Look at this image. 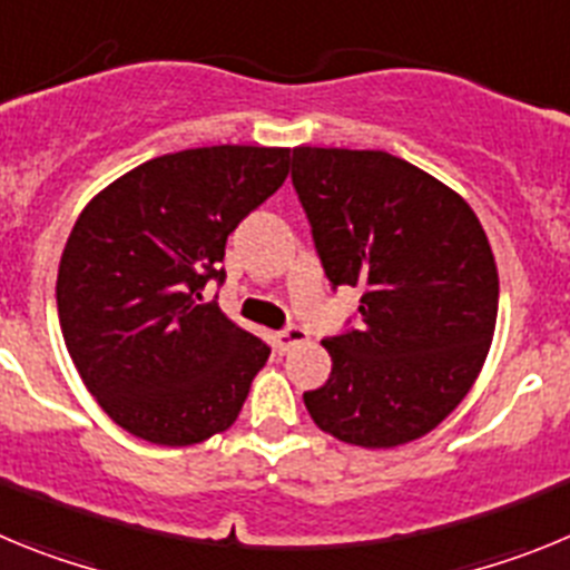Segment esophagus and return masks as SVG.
<instances>
[{
    "mask_svg": "<svg viewBox=\"0 0 570 570\" xmlns=\"http://www.w3.org/2000/svg\"><path fill=\"white\" fill-rule=\"evenodd\" d=\"M302 342H308V331L299 328V325H288V328L276 334V345H279V351H291V347L302 345Z\"/></svg>",
    "mask_w": 570,
    "mask_h": 570,
    "instance_id": "1",
    "label": "esophagus"
}]
</instances>
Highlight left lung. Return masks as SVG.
Segmentation results:
<instances>
[{
    "instance_id": "8db88e82",
    "label": "left lung",
    "mask_w": 570,
    "mask_h": 570,
    "mask_svg": "<svg viewBox=\"0 0 570 570\" xmlns=\"http://www.w3.org/2000/svg\"><path fill=\"white\" fill-rule=\"evenodd\" d=\"M334 288H362L360 325L322 340L331 376L311 420L360 448L434 431L471 391L497 328L500 276L471 205L385 150L294 148L291 170Z\"/></svg>"
}]
</instances>
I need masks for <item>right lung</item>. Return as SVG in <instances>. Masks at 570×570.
<instances>
[{
  "mask_svg": "<svg viewBox=\"0 0 570 570\" xmlns=\"http://www.w3.org/2000/svg\"><path fill=\"white\" fill-rule=\"evenodd\" d=\"M288 148L214 145L156 156L99 190L70 230L59 325L105 414L154 445L234 425L271 347L205 302L225 242L285 183Z\"/></svg>",
  "mask_w": 570,
  "mask_h": 570,
  "instance_id": "1",
  "label": "right lung"
}]
</instances>
